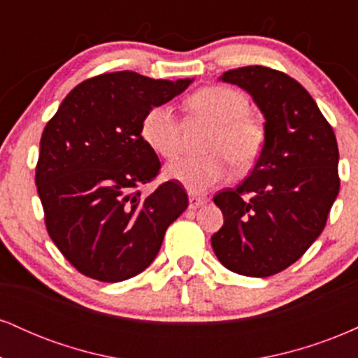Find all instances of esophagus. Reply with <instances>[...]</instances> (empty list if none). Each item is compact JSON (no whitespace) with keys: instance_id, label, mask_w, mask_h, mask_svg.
<instances>
[{"instance_id":"34e87169","label":"esophagus","mask_w":358,"mask_h":358,"mask_svg":"<svg viewBox=\"0 0 358 358\" xmlns=\"http://www.w3.org/2000/svg\"><path fill=\"white\" fill-rule=\"evenodd\" d=\"M208 200L205 199V196H199V195H190V199H188V207L192 208V210H195V208L202 207V205L207 203Z\"/></svg>"}]
</instances>
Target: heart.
Here are the masks:
<instances>
[{
	"label": "heart",
	"mask_w": 358,
	"mask_h": 358,
	"mask_svg": "<svg viewBox=\"0 0 358 358\" xmlns=\"http://www.w3.org/2000/svg\"><path fill=\"white\" fill-rule=\"evenodd\" d=\"M187 106L215 122L203 143L202 156H183L166 166V175L193 193H202L227 182L232 165L245 171L256 165L266 145V129L249 116V101L239 90L210 85L192 94ZM141 138L162 158L182 150V126L170 106H155L141 121Z\"/></svg>",
	"instance_id": "1"
}]
</instances>
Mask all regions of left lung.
Here are the masks:
<instances>
[{
    "label": "left lung",
    "instance_id": "left-lung-1",
    "mask_svg": "<svg viewBox=\"0 0 358 358\" xmlns=\"http://www.w3.org/2000/svg\"><path fill=\"white\" fill-rule=\"evenodd\" d=\"M222 80L256 101L266 145L239 187L213 196L224 225L212 248L232 273L268 278L296 262L323 232L340 190L338 146L313 97L285 72L249 65Z\"/></svg>",
    "mask_w": 358,
    "mask_h": 358
}]
</instances>
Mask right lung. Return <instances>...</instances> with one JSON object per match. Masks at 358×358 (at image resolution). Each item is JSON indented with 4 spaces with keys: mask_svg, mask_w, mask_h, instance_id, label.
Segmentation results:
<instances>
[{
    "mask_svg": "<svg viewBox=\"0 0 358 358\" xmlns=\"http://www.w3.org/2000/svg\"><path fill=\"white\" fill-rule=\"evenodd\" d=\"M190 82L102 73L73 87L45 126L35 171L45 227L84 276L104 282L136 276L188 207L187 192L175 180L141 193L162 170L143 141L141 121Z\"/></svg>",
    "mask_w": 358,
    "mask_h": 358,
    "instance_id": "add662e5",
    "label": "right lung"
}]
</instances>
